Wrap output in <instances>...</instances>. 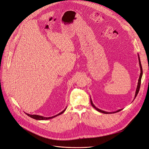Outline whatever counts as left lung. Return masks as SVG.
I'll return each mask as SVG.
<instances>
[{
	"label": "left lung",
	"instance_id": "obj_1",
	"mask_svg": "<svg viewBox=\"0 0 149 149\" xmlns=\"http://www.w3.org/2000/svg\"><path fill=\"white\" fill-rule=\"evenodd\" d=\"M138 57H139V65H140V77H139V81H138V84H137V88H136V94H135V97H134V100L135 99V98L136 97L137 95L139 93V90H140V84H141V77H142V75H143V69H142V66H141V62H140V57H139V55L138 53ZM90 102H91V106L95 109L96 110H97L98 112H101V113H105V114H108V113H116L118 112H119L122 109H119L115 112H106V111H102V110H100L99 109H98L97 107H96L95 106H94V104H93V102H92V100L90 98Z\"/></svg>",
	"mask_w": 149,
	"mask_h": 149
}]
</instances>
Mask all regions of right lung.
<instances>
[{"label": "right lung", "mask_w": 149, "mask_h": 149, "mask_svg": "<svg viewBox=\"0 0 149 149\" xmlns=\"http://www.w3.org/2000/svg\"><path fill=\"white\" fill-rule=\"evenodd\" d=\"M66 107L65 108V109L62 111L61 112H60L59 113H58V115H56L55 116H51V117H45V116H40V115H31V114H29V113H26V115H27L29 116L34 119H36V120H47V119H52L53 118H55L58 115H60L61 114H62L66 110Z\"/></svg>", "instance_id": "obj_1"}]
</instances>
